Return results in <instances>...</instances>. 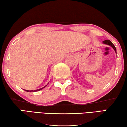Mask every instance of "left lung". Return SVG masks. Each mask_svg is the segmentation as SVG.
<instances>
[{
    "instance_id": "left-lung-1",
    "label": "left lung",
    "mask_w": 127,
    "mask_h": 127,
    "mask_svg": "<svg viewBox=\"0 0 127 127\" xmlns=\"http://www.w3.org/2000/svg\"><path fill=\"white\" fill-rule=\"evenodd\" d=\"M103 44H106V45H108V46H110L112 47L113 49H114V51H115V53H116V54H117V50H116V48H115V46L112 43V42H111L110 41H109V40H108V39L105 40V41H103Z\"/></svg>"
}]
</instances>
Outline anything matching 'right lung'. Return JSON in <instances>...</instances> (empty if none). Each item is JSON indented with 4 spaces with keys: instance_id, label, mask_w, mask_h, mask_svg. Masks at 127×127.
I'll use <instances>...</instances> for the list:
<instances>
[{
    "instance_id": "1",
    "label": "right lung",
    "mask_w": 127,
    "mask_h": 127,
    "mask_svg": "<svg viewBox=\"0 0 127 127\" xmlns=\"http://www.w3.org/2000/svg\"><path fill=\"white\" fill-rule=\"evenodd\" d=\"M47 85L45 86H44V87H43V88H40V89H37V90H25V91H26V92H38V91H39V90H42V89H43V88H44L46 87V86H47Z\"/></svg>"
}]
</instances>
